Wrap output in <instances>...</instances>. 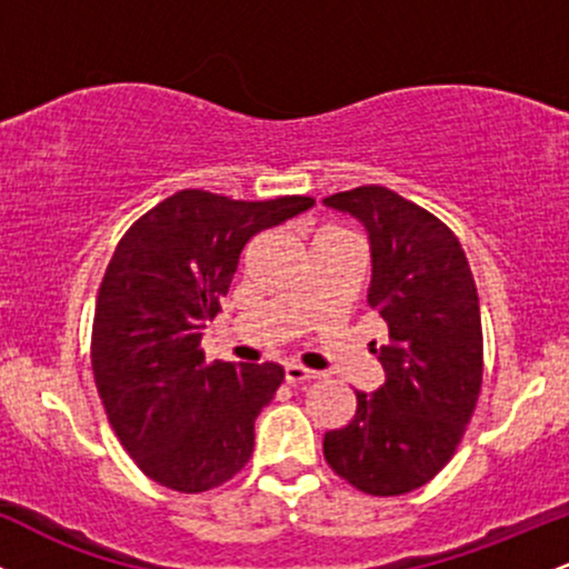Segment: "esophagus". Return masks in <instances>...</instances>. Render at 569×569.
Instances as JSON below:
<instances>
[{"label": "esophagus", "instance_id": "34e87169", "mask_svg": "<svg viewBox=\"0 0 569 569\" xmlns=\"http://www.w3.org/2000/svg\"><path fill=\"white\" fill-rule=\"evenodd\" d=\"M283 371H286V382H289V385H299V382L318 380V371L299 367V363H286V369H283Z\"/></svg>", "mask_w": 569, "mask_h": 569}]
</instances>
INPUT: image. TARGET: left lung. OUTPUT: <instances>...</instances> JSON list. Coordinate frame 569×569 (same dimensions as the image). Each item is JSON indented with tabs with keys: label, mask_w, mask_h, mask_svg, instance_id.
<instances>
[{
	"label": "left lung",
	"mask_w": 569,
	"mask_h": 569,
	"mask_svg": "<svg viewBox=\"0 0 569 569\" xmlns=\"http://www.w3.org/2000/svg\"><path fill=\"white\" fill-rule=\"evenodd\" d=\"M323 202L367 230V302L388 326L375 348L385 382L358 390L352 420L323 436V457L361 492H411L452 460L479 401L485 345L471 267L455 232L393 189L356 187Z\"/></svg>",
	"instance_id": "obj_1"
}]
</instances>
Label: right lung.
<instances>
[{"label":"right lung","mask_w":569,"mask_h":569,"mask_svg":"<svg viewBox=\"0 0 569 569\" xmlns=\"http://www.w3.org/2000/svg\"><path fill=\"white\" fill-rule=\"evenodd\" d=\"M312 198L230 200L181 189L114 248L93 321L96 388L136 466L176 492L230 481L253 452V422L283 382L278 363L206 361L202 329L221 310L240 251Z\"/></svg>","instance_id":"right-lung-1"}]
</instances>
